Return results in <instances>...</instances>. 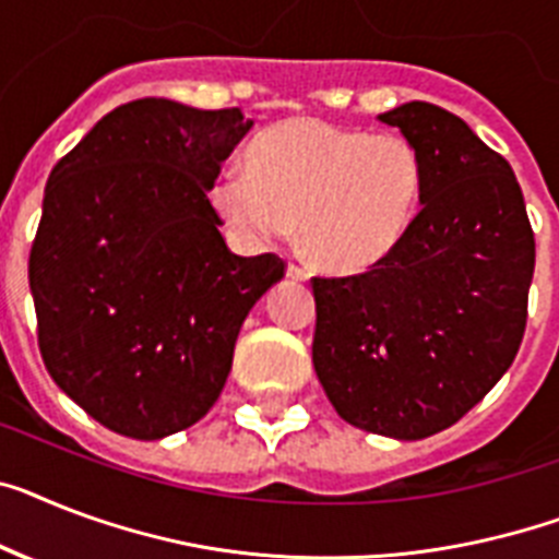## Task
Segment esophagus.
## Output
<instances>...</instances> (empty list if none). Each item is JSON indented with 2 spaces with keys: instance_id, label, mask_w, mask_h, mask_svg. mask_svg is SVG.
Returning <instances> with one entry per match:
<instances>
[{
  "instance_id": "obj_1",
  "label": "esophagus",
  "mask_w": 559,
  "mask_h": 559,
  "mask_svg": "<svg viewBox=\"0 0 559 559\" xmlns=\"http://www.w3.org/2000/svg\"><path fill=\"white\" fill-rule=\"evenodd\" d=\"M285 274H288L290 280H299V283H306L308 280V271H302L299 265H288V271H285Z\"/></svg>"
}]
</instances>
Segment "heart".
Here are the masks:
<instances>
[{"mask_svg":"<svg viewBox=\"0 0 559 559\" xmlns=\"http://www.w3.org/2000/svg\"><path fill=\"white\" fill-rule=\"evenodd\" d=\"M207 197L242 246H274L297 223L299 248L317 269L362 274L412 228L423 163L400 133L285 119L257 133L246 170H223Z\"/></svg>","mask_w":559,"mask_h":559,"instance_id":"obj_1","label":"heart"}]
</instances>
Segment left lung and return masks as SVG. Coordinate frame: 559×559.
<instances>
[{"mask_svg":"<svg viewBox=\"0 0 559 559\" xmlns=\"http://www.w3.org/2000/svg\"><path fill=\"white\" fill-rule=\"evenodd\" d=\"M423 163L403 242L357 276L313 280V371L336 414L394 440L454 426L518 357L534 234L511 165L431 103L380 114Z\"/></svg>","mask_w":559,"mask_h":559,"instance_id":"obj_1","label":"left lung"}]
</instances>
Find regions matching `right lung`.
I'll return each instance as SVG.
<instances>
[{"instance_id":"right-lung-1","label":"right lung","mask_w":559,"mask_h":559,"mask_svg":"<svg viewBox=\"0 0 559 559\" xmlns=\"http://www.w3.org/2000/svg\"><path fill=\"white\" fill-rule=\"evenodd\" d=\"M253 128L239 108L136 99L50 170L27 280L45 368L96 423L163 440L211 412L274 253L237 257L207 200Z\"/></svg>"}]
</instances>
